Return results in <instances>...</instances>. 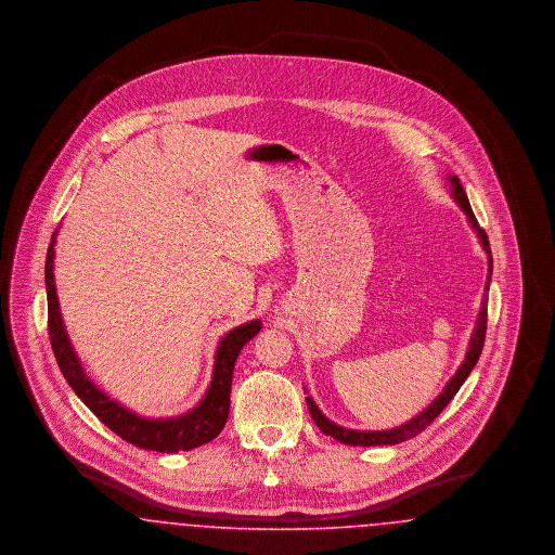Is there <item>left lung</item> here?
Returning <instances> with one entry per match:
<instances>
[{
	"instance_id": "8db88e82",
	"label": "left lung",
	"mask_w": 555,
	"mask_h": 555,
	"mask_svg": "<svg viewBox=\"0 0 555 555\" xmlns=\"http://www.w3.org/2000/svg\"><path fill=\"white\" fill-rule=\"evenodd\" d=\"M448 181L449 186H451L453 199L457 202V206L468 216V222H470V227L475 229L476 235L480 238V245H482V249L487 251V260H489V274H487V283H485V295H482L480 312H478V318H476L475 333H473V339H470V345H468L466 358H464V362H462V366L457 369V372L451 376V380L446 385V389H443L441 396L437 397L418 416H414L410 423L401 424V426H397V428H389V430H351V428H344V426L328 421V418L318 410V405L314 403L312 397H306L308 410H310V414H312V418H314L318 428H320L324 435H331L333 439H337L339 443L353 446V448L396 446V443L408 441V439L421 435L424 428L446 410V405H448L449 401L453 399V396L460 391V387L464 385V380L468 378V374L473 372L476 362H478V358H480V351H482V345H485V333H487V304H489L487 291H489V285H491L493 258H491V247H489L487 233L478 227L475 211L470 208V202H468V197H466V191H464V186L460 183V179H457V177H449Z\"/></svg>"
}]
</instances>
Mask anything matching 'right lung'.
<instances>
[{
	"mask_svg": "<svg viewBox=\"0 0 555 555\" xmlns=\"http://www.w3.org/2000/svg\"><path fill=\"white\" fill-rule=\"evenodd\" d=\"M57 229L53 231L52 243L48 247L46 258V289H48V333L52 341L55 362L62 370L64 378L73 387V391L80 397V401L106 424L109 430H114L120 439L127 443L159 453H177L199 448L220 435L229 418L231 408V383H233V369L237 362L238 351L249 339L258 335L262 328L260 320L245 322L231 333H227L218 349H216V362L211 374L210 387L204 399L189 410L183 416L177 418H141L112 397H107L102 389L93 385V380L85 374L70 339L66 335L60 304L53 285V245H55Z\"/></svg>",
	"mask_w": 555,
	"mask_h": 555,
	"instance_id": "obj_1",
	"label": "right lung"
}]
</instances>
